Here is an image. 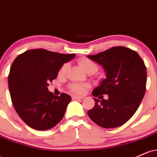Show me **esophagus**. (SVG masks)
Instances as JSON below:
<instances>
[{
    "mask_svg": "<svg viewBox=\"0 0 157 157\" xmlns=\"http://www.w3.org/2000/svg\"><path fill=\"white\" fill-rule=\"evenodd\" d=\"M84 98V97H79V96H73L72 99L73 100H82Z\"/></svg>",
    "mask_w": 157,
    "mask_h": 157,
    "instance_id": "esophagus-1",
    "label": "esophagus"
}]
</instances>
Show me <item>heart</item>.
<instances>
[{
  "mask_svg": "<svg viewBox=\"0 0 157 157\" xmlns=\"http://www.w3.org/2000/svg\"><path fill=\"white\" fill-rule=\"evenodd\" d=\"M79 64L80 65L82 69L86 71V73H95L98 70L99 66L97 65L94 61L90 60L89 58H81L79 60ZM68 67V65L67 63H64L61 66L58 71V75L60 77H63L66 75ZM68 89L71 90L74 93L76 94H81L84 91L85 86L78 83H71L68 86Z\"/></svg>",
  "mask_w": 157,
  "mask_h": 157,
  "instance_id": "obj_1",
  "label": "heart"
}]
</instances>
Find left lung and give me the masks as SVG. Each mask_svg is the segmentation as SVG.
Here are the masks:
<instances>
[{
  "instance_id": "left-lung-1",
  "label": "left lung",
  "mask_w": 157,
  "mask_h": 157,
  "mask_svg": "<svg viewBox=\"0 0 157 157\" xmlns=\"http://www.w3.org/2000/svg\"><path fill=\"white\" fill-rule=\"evenodd\" d=\"M88 57L102 66L106 79L92 91L95 105L88 111L91 120L105 128L125 124L138 109L146 90L147 71L137 52L114 46ZM102 94H108L107 100Z\"/></svg>"
}]
</instances>
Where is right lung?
Instances as JSON below:
<instances>
[{
	"instance_id": "add662e5",
	"label": "right lung",
	"mask_w": 157,
	"mask_h": 157,
	"mask_svg": "<svg viewBox=\"0 0 157 157\" xmlns=\"http://www.w3.org/2000/svg\"><path fill=\"white\" fill-rule=\"evenodd\" d=\"M75 54H60L44 48L31 49L15 59L8 76L12 105L20 117L32 128L45 131L59 123L71 98L66 94L48 91L63 64Z\"/></svg>"
}]
</instances>
